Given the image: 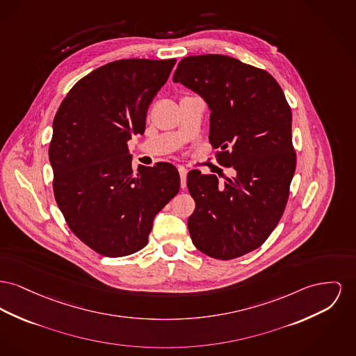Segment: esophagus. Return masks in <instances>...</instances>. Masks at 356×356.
I'll return each instance as SVG.
<instances>
[{
  "label": "esophagus",
  "instance_id": "1",
  "mask_svg": "<svg viewBox=\"0 0 356 356\" xmlns=\"http://www.w3.org/2000/svg\"><path fill=\"white\" fill-rule=\"evenodd\" d=\"M179 173H180V186L181 188L187 187V173L188 170L184 167H179Z\"/></svg>",
  "mask_w": 356,
  "mask_h": 356
}]
</instances>
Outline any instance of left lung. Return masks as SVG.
Returning a JSON list of instances; mask_svg holds the SVG:
<instances>
[{
	"mask_svg": "<svg viewBox=\"0 0 356 356\" xmlns=\"http://www.w3.org/2000/svg\"><path fill=\"white\" fill-rule=\"evenodd\" d=\"M173 82L209 105V143L234 169L223 183L189 170L191 239L212 258L241 257L268 239L286 206L296 169L291 107L269 72L226 55L184 58Z\"/></svg>",
	"mask_w": 356,
	"mask_h": 356,
	"instance_id": "1",
	"label": "left lung"
}]
</instances>
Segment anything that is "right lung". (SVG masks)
Returning <instances> with one entry per match:
<instances>
[{
    "label": "right lung",
    "mask_w": 356,
    "mask_h": 356,
    "mask_svg": "<svg viewBox=\"0 0 356 356\" xmlns=\"http://www.w3.org/2000/svg\"><path fill=\"white\" fill-rule=\"evenodd\" d=\"M176 63L125 59L75 84L54 120L49 163L54 193L71 231L105 257L147 243L154 216L180 189L169 163L131 168L127 141L144 134L147 107Z\"/></svg>",
    "instance_id": "right-lung-1"
}]
</instances>
